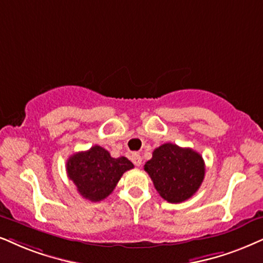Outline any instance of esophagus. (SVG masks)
Returning <instances> with one entry per match:
<instances>
[{"instance_id": "34e87169", "label": "esophagus", "mask_w": 263, "mask_h": 263, "mask_svg": "<svg viewBox=\"0 0 263 263\" xmlns=\"http://www.w3.org/2000/svg\"><path fill=\"white\" fill-rule=\"evenodd\" d=\"M131 160H132V162H134V164H135L136 166H141V164H142V158H141V155L137 154V153H135V154H132Z\"/></svg>"}]
</instances>
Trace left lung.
Instances as JSON below:
<instances>
[{
    "mask_svg": "<svg viewBox=\"0 0 263 263\" xmlns=\"http://www.w3.org/2000/svg\"><path fill=\"white\" fill-rule=\"evenodd\" d=\"M156 191L168 202H182L197 193L205 176L202 156L191 148L165 143L144 165Z\"/></svg>",
    "mask_w": 263,
    "mask_h": 263,
    "instance_id": "left-lung-1",
    "label": "left lung"
}]
</instances>
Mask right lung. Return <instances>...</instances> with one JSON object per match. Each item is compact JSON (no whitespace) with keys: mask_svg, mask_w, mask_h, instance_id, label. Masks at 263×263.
<instances>
[{"mask_svg":"<svg viewBox=\"0 0 263 263\" xmlns=\"http://www.w3.org/2000/svg\"><path fill=\"white\" fill-rule=\"evenodd\" d=\"M131 168L134 164L127 158H111L110 153L99 145L75 153L66 161L68 177L74 182L80 194L91 201L107 198L124 172Z\"/></svg>","mask_w":263,"mask_h":263,"instance_id":"obj_1","label":"right lung"}]
</instances>
